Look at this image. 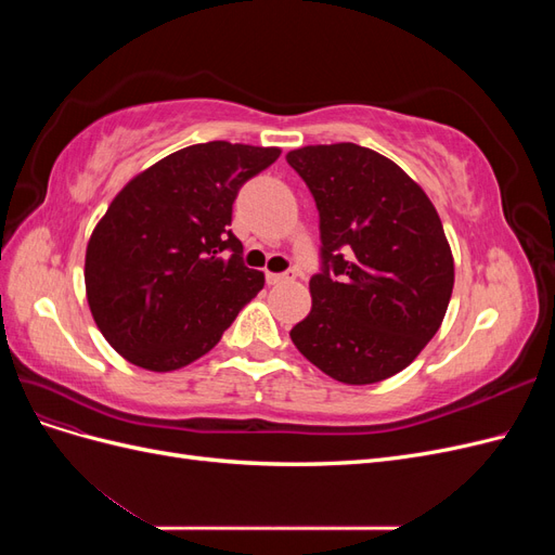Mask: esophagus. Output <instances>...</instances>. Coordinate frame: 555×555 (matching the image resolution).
Returning a JSON list of instances; mask_svg holds the SVG:
<instances>
[{"mask_svg": "<svg viewBox=\"0 0 555 555\" xmlns=\"http://www.w3.org/2000/svg\"><path fill=\"white\" fill-rule=\"evenodd\" d=\"M296 280V271H287V273H266V282L268 284H280V282H289Z\"/></svg>", "mask_w": 555, "mask_h": 555, "instance_id": "34e87169", "label": "esophagus"}]
</instances>
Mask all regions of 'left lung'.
I'll use <instances>...</instances> for the list:
<instances>
[{"instance_id":"left-lung-1","label":"left lung","mask_w":555,"mask_h":555,"mask_svg":"<svg viewBox=\"0 0 555 555\" xmlns=\"http://www.w3.org/2000/svg\"><path fill=\"white\" fill-rule=\"evenodd\" d=\"M319 210L324 271L296 349L343 384L389 379L422 354L449 308L453 255L426 192L357 143L287 153Z\"/></svg>"}]
</instances>
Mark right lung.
Masks as SVG:
<instances>
[{
  "mask_svg": "<svg viewBox=\"0 0 555 555\" xmlns=\"http://www.w3.org/2000/svg\"><path fill=\"white\" fill-rule=\"evenodd\" d=\"M282 150L210 141L147 166L115 194L86 249L96 328L129 363L171 373L220 343L263 273L227 229L241 184ZM224 250H231L227 258Z\"/></svg>",
  "mask_w": 555,
  "mask_h": 555,
  "instance_id": "obj_1",
  "label": "right lung"
}]
</instances>
